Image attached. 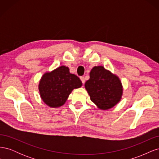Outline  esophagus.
Instances as JSON below:
<instances>
[{"label": "esophagus", "instance_id": "esophagus-1", "mask_svg": "<svg viewBox=\"0 0 159 159\" xmlns=\"http://www.w3.org/2000/svg\"><path fill=\"white\" fill-rule=\"evenodd\" d=\"M80 80L81 81V82H82V84H85V78H84V77H83V76L80 77Z\"/></svg>", "mask_w": 159, "mask_h": 159}]
</instances>
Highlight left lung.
I'll return each mask as SVG.
<instances>
[{
    "label": "left lung",
    "instance_id": "obj_1",
    "mask_svg": "<svg viewBox=\"0 0 159 159\" xmlns=\"http://www.w3.org/2000/svg\"><path fill=\"white\" fill-rule=\"evenodd\" d=\"M85 88L90 99L102 110L113 107L121 99L123 85L119 78L102 66H94L89 73V80Z\"/></svg>",
    "mask_w": 159,
    "mask_h": 159
}]
</instances>
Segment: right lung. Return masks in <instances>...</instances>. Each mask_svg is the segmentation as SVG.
I'll return each mask as SVG.
<instances>
[{"label":"right lung","mask_w":159,"mask_h":159,"mask_svg":"<svg viewBox=\"0 0 159 159\" xmlns=\"http://www.w3.org/2000/svg\"><path fill=\"white\" fill-rule=\"evenodd\" d=\"M82 85L81 80L71 74L65 66L43 74L38 85L40 98L48 106L59 107L63 105L74 89Z\"/></svg>","instance_id":"1"}]
</instances>
